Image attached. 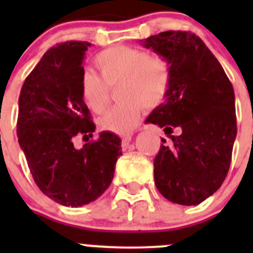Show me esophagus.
<instances>
[{"mask_svg": "<svg viewBox=\"0 0 253 253\" xmlns=\"http://www.w3.org/2000/svg\"><path fill=\"white\" fill-rule=\"evenodd\" d=\"M130 140H131V135H125V137H123V139H122L123 148H126V147L129 146Z\"/></svg>", "mask_w": 253, "mask_h": 253, "instance_id": "esophagus-1", "label": "esophagus"}]
</instances>
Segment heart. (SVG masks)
Here are the masks:
<instances>
[{
	"instance_id": "b5f03b06",
	"label": "heart",
	"mask_w": 253,
	"mask_h": 253,
	"mask_svg": "<svg viewBox=\"0 0 253 253\" xmlns=\"http://www.w3.org/2000/svg\"><path fill=\"white\" fill-rule=\"evenodd\" d=\"M95 64L102 80L86 71L80 78L81 99L95 114H101L109 102V87L119 84L118 106L99 119L102 130L125 135L138 125L143 107L161 105L169 92L171 68L166 59L142 49L118 45L96 55Z\"/></svg>"
}]
</instances>
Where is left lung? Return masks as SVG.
I'll return each instance as SVG.
<instances>
[{"label":"left lung","mask_w":253,"mask_h":253,"mask_svg":"<svg viewBox=\"0 0 253 253\" xmlns=\"http://www.w3.org/2000/svg\"><path fill=\"white\" fill-rule=\"evenodd\" d=\"M140 44L171 68L165 102L146 119L172 140L161 139L154 184L169 202L198 205L222 186L231 165L237 135L233 86L204 42L189 31H163ZM173 127L180 136L170 135Z\"/></svg>","instance_id":"left-lung-1"}]
</instances>
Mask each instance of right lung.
Listing matches in <instances>:
<instances>
[{
  "label": "right lung",
  "instance_id": "right-lung-1",
  "mask_svg": "<svg viewBox=\"0 0 253 253\" xmlns=\"http://www.w3.org/2000/svg\"><path fill=\"white\" fill-rule=\"evenodd\" d=\"M87 42H66L49 49L22 84L17 137L42 193L64 207L95 202L110 186L122 139L111 131L81 149L77 135L92 138L96 126L81 99L80 78Z\"/></svg>",
  "mask_w": 253,
  "mask_h": 253
}]
</instances>
